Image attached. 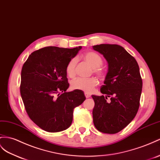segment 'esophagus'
<instances>
[{
	"label": "esophagus",
	"instance_id": "34e87169",
	"mask_svg": "<svg viewBox=\"0 0 160 160\" xmlns=\"http://www.w3.org/2000/svg\"><path fill=\"white\" fill-rule=\"evenodd\" d=\"M85 97H87V98H89V97H91V95H90V94H88V93H87V92H85Z\"/></svg>",
	"mask_w": 160,
	"mask_h": 160
}]
</instances>
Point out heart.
Instances as JSON below:
<instances>
[{"instance_id": "1", "label": "heart", "mask_w": 160, "mask_h": 160, "mask_svg": "<svg viewBox=\"0 0 160 160\" xmlns=\"http://www.w3.org/2000/svg\"><path fill=\"white\" fill-rule=\"evenodd\" d=\"M83 58L86 62L88 63L91 66L95 69V73L99 77L103 76V73L101 69H99L103 64V60L101 57L96 52H88L84 55ZM77 60L73 58L69 61L66 66V73L68 76L73 77L76 73V66ZM98 82L96 79L91 78L84 79V78H76L72 82V88L75 90H80L87 93L91 92L97 85Z\"/></svg>"}]
</instances>
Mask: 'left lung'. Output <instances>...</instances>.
Returning a JSON list of instances; mask_svg holds the SVG:
<instances>
[{"label": "left lung", "instance_id": "obj_1", "mask_svg": "<svg viewBox=\"0 0 160 160\" xmlns=\"http://www.w3.org/2000/svg\"><path fill=\"white\" fill-rule=\"evenodd\" d=\"M103 55L108 64V73L101 92L92 95L95 101L93 123L101 132L116 134L134 119L138 112L142 82L136 59L118 44L92 46ZM108 97L111 101H107Z\"/></svg>", "mask_w": 160, "mask_h": 160}]
</instances>
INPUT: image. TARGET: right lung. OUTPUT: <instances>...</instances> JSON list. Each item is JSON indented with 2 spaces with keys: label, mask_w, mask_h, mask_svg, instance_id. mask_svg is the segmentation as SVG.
<instances>
[{
  "label": "right lung",
  "mask_w": 160,
  "mask_h": 160,
  "mask_svg": "<svg viewBox=\"0 0 160 160\" xmlns=\"http://www.w3.org/2000/svg\"><path fill=\"white\" fill-rule=\"evenodd\" d=\"M82 48L47 47L31 53L21 73L20 93L30 119L49 132L71 126L73 110L86 99L82 91L69 88L66 66Z\"/></svg>",
  "instance_id": "right-lung-1"
}]
</instances>
